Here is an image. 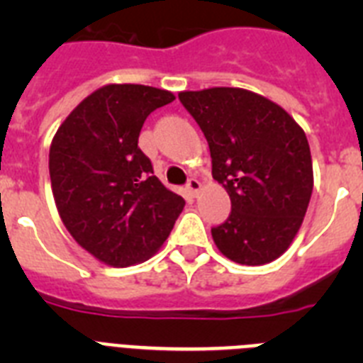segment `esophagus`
<instances>
[{
  "label": "esophagus",
  "instance_id": "obj_1",
  "mask_svg": "<svg viewBox=\"0 0 363 363\" xmlns=\"http://www.w3.org/2000/svg\"><path fill=\"white\" fill-rule=\"evenodd\" d=\"M200 189H201V184H200V182H198L196 178L189 179V182H187V191L191 192L192 196H196L198 192H200Z\"/></svg>",
  "mask_w": 363,
  "mask_h": 363
}]
</instances>
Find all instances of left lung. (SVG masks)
<instances>
[{
  "instance_id": "1",
  "label": "left lung",
  "mask_w": 363,
  "mask_h": 363,
  "mask_svg": "<svg viewBox=\"0 0 363 363\" xmlns=\"http://www.w3.org/2000/svg\"><path fill=\"white\" fill-rule=\"evenodd\" d=\"M209 143L213 178L225 187L230 214L213 227L220 252L264 265L287 251L313 194L306 133L271 99L243 89L179 92Z\"/></svg>"
}]
</instances>
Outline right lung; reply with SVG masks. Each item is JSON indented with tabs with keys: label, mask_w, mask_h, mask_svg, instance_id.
<instances>
[{
	"label": "right lung",
	"mask_w": 363,
	"mask_h": 363,
	"mask_svg": "<svg viewBox=\"0 0 363 363\" xmlns=\"http://www.w3.org/2000/svg\"><path fill=\"white\" fill-rule=\"evenodd\" d=\"M174 94L145 85H105L57 129L49 172L57 213L85 249L112 267L158 251L185 200L165 187L138 138L150 112Z\"/></svg>",
	"instance_id": "right-lung-1"
}]
</instances>
